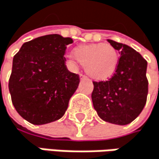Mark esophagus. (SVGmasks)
<instances>
[{
    "label": "esophagus",
    "instance_id": "34e87169",
    "mask_svg": "<svg viewBox=\"0 0 159 159\" xmlns=\"http://www.w3.org/2000/svg\"><path fill=\"white\" fill-rule=\"evenodd\" d=\"M80 78H81V79H87L88 77H87L86 75H83V74H80Z\"/></svg>",
    "mask_w": 159,
    "mask_h": 159
}]
</instances>
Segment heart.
<instances>
[{
	"label": "heart",
	"instance_id": "1",
	"mask_svg": "<svg viewBox=\"0 0 159 159\" xmlns=\"http://www.w3.org/2000/svg\"><path fill=\"white\" fill-rule=\"evenodd\" d=\"M72 64L80 63L85 66L87 73L94 79H105L116 70L119 55L117 50L107 43L80 45L70 55Z\"/></svg>",
	"mask_w": 159,
	"mask_h": 159
}]
</instances>
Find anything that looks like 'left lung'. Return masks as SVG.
I'll use <instances>...</instances> for the list:
<instances>
[{
	"label": "left lung",
	"instance_id": "left-lung-1",
	"mask_svg": "<svg viewBox=\"0 0 159 159\" xmlns=\"http://www.w3.org/2000/svg\"><path fill=\"white\" fill-rule=\"evenodd\" d=\"M107 41L120 54L113 76L93 82L91 99L98 116L105 121L125 125L142 111L148 94L147 61L128 45Z\"/></svg>",
	"mask_w": 159,
	"mask_h": 159
}]
</instances>
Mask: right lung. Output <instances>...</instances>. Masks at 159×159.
Masks as SVG:
<instances>
[{
    "label": "right lung",
    "instance_id": "1",
    "mask_svg": "<svg viewBox=\"0 0 159 159\" xmlns=\"http://www.w3.org/2000/svg\"><path fill=\"white\" fill-rule=\"evenodd\" d=\"M72 42L47 35L23 43L14 56L8 88L13 106L27 121L40 125L65 114L80 82L65 65V51Z\"/></svg>",
    "mask_w": 159,
    "mask_h": 159
}]
</instances>
